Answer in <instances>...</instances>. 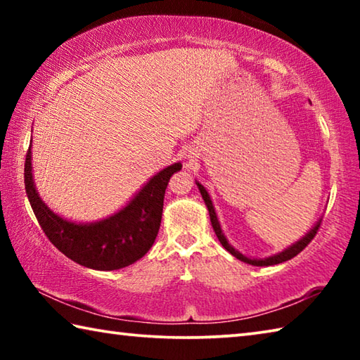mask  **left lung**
<instances>
[{"instance_id":"8db88e82","label":"left lung","mask_w":360,"mask_h":360,"mask_svg":"<svg viewBox=\"0 0 360 360\" xmlns=\"http://www.w3.org/2000/svg\"><path fill=\"white\" fill-rule=\"evenodd\" d=\"M197 186H198V188H200V193H202V197H203V200H205L206 206H208L212 229H214L217 238H219V241H221V245H222L225 249H227V251H229L231 255H235L236 259H240L241 262H246V264H249V265H254V266H268V265H276V264H283V262H285V260H290L292 257H295L297 254H300V252L303 251V249L307 248V246L309 245V243H311V240L314 238L316 233H318L319 227H321V221H319L318 224L314 225V227H313L311 230L308 231L307 235L303 236V238H302L300 241H297L295 245H292L290 248L285 249V251L279 252V254H276V255H271V257H266V259H262V260H259V259H248V257H245V255H243V254H240L238 251H235V249L229 245L227 238H225L224 233H222V230H221V225H219L216 211H214V206H212V203H211V198H210L208 192H206V188H205L202 184H200V182H197Z\"/></svg>"}]
</instances>
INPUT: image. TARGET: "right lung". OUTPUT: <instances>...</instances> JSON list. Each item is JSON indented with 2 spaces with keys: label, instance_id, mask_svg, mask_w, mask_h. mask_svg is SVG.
Wrapping results in <instances>:
<instances>
[{
  "label": "right lung",
  "instance_id": "1",
  "mask_svg": "<svg viewBox=\"0 0 360 360\" xmlns=\"http://www.w3.org/2000/svg\"><path fill=\"white\" fill-rule=\"evenodd\" d=\"M182 168L169 165L157 173L117 214L95 224H75L47 208L33 184L32 148L25 157V191L49 241L76 264L94 270H119L149 251L162 222L163 198L169 178Z\"/></svg>",
  "mask_w": 360,
  "mask_h": 360
}]
</instances>
